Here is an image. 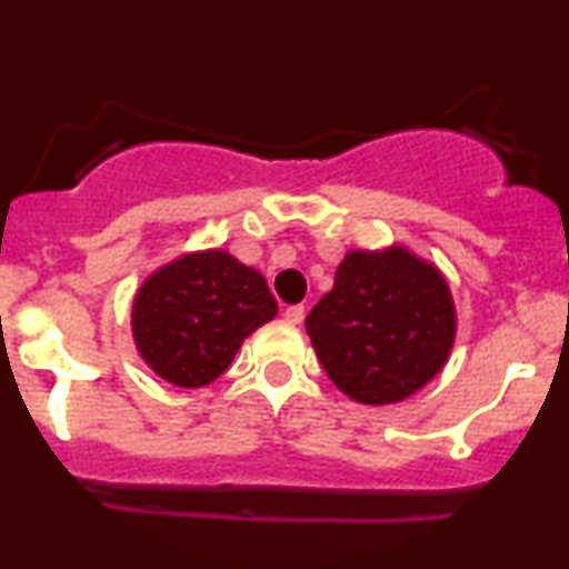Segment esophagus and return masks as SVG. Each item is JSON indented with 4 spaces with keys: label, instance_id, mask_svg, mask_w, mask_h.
<instances>
[{
    "label": "esophagus",
    "instance_id": "34e87169",
    "mask_svg": "<svg viewBox=\"0 0 569 569\" xmlns=\"http://www.w3.org/2000/svg\"><path fill=\"white\" fill-rule=\"evenodd\" d=\"M283 318H286V323H302V318H305V307L302 305H289L283 310Z\"/></svg>",
    "mask_w": 569,
    "mask_h": 569
}]
</instances>
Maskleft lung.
Returning a JSON list of instances; mask_svg holds the SVG:
<instances>
[{
  "label": "left lung",
  "instance_id": "1",
  "mask_svg": "<svg viewBox=\"0 0 569 569\" xmlns=\"http://www.w3.org/2000/svg\"><path fill=\"white\" fill-rule=\"evenodd\" d=\"M307 335L331 382L358 403H396L439 375L455 342L447 280L407 248L350 251Z\"/></svg>",
  "mask_w": 569,
  "mask_h": 569
}]
</instances>
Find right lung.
<instances>
[{
    "instance_id": "add662e5",
    "label": "right lung",
    "mask_w": 569,
    "mask_h": 569,
    "mask_svg": "<svg viewBox=\"0 0 569 569\" xmlns=\"http://www.w3.org/2000/svg\"><path fill=\"white\" fill-rule=\"evenodd\" d=\"M276 312L262 272L227 251L187 253L143 280L133 299V339L162 380L202 388Z\"/></svg>"
}]
</instances>
